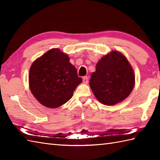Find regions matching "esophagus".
<instances>
[{
    "label": "esophagus",
    "mask_w": 160,
    "mask_h": 160,
    "mask_svg": "<svg viewBox=\"0 0 160 160\" xmlns=\"http://www.w3.org/2000/svg\"><path fill=\"white\" fill-rule=\"evenodd\" d=\"M82 80H83V82L84 83H85V84H87L88 83V82H89V78H88V77L87 76H84V77H83V78H82Z\"/></svg>",
    "instance_id": "obj_1"
}]
</instances>
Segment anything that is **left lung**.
<instances>
[{"mask_svg": "<svg viewBox=\"0 0 160 160\" xmlns=\"http://www.w3.org/2000/svg\"><path fill=\"white\" fill-rule=\"evenodd\" d=\"M89 85L96 99L105 105H114L127 98L135 86V73L131 64L118 51L101 58Z\"/></svg>", "mask_w": 160, "mask_h": 160, "instance_id": "left-lung-1", "label": "left lung"}]
</instances>
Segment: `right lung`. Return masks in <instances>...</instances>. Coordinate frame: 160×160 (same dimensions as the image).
Instances as JSON below:
<instances>
[{"mask_svg": "<svg viewBox=\"0 0 160 160\" xmlns=\"http://www.w3.org/2000/svg\"><path fill=\"white\" fill-rule=\"evenodd\" d=\"M60 49L53 48L33 61L29 69V87L43 106L55 108L69 101L82 79Z\"/></svg>", "mask_w": 160, "mask_h": 160, "instance_id": "1", "label": "right lung"}]
</instances>
